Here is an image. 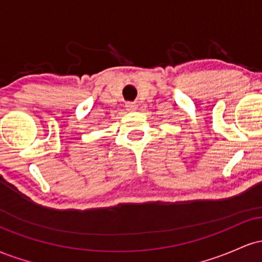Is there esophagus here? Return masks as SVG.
<instances>
[{
	"mask_svg": "<svg viewBox=\"0 0 262 262\" xmlns=\"http://www.w3.org/2000/svg\"><path fill=\"white\" fill-rule=\"evenodd\" d=\"M125 107H127V110L130 111V112H132V111H135L138 108L137 104L133 103V102H129V103H127V106H125Z\"/></svg>",
	"mask_w": 262,
	"mask_h": 262,
	"instance_id": "obj_1",
	"label": "esophagus"
}]
</instances>
